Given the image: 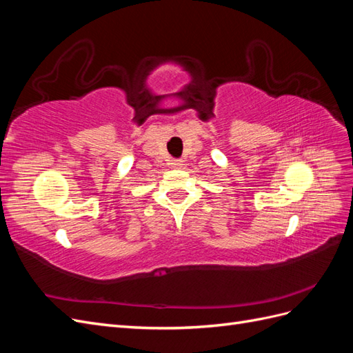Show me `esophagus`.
<instances>
[{"label":"esophagus","mask_w":353,"mask_h":353,"mask_svg":"<svg viewBox=\"0 0 353 353\" xmlns=\"http://www.w3.org/2000/svg\"><path fill=\"white\" fill-rule=\"evenodd\" d=\"M170 165H172L174 168H183V166H184V160H181V159H178V160H174V162L170 163Z\"/></svg>","instance_id":"esophagus-1"}]
</instances>
